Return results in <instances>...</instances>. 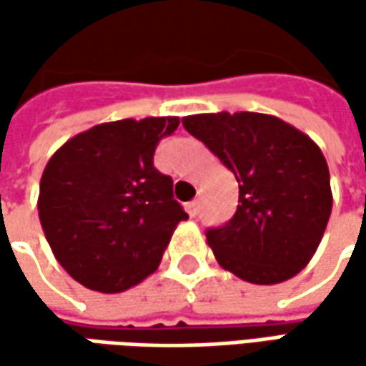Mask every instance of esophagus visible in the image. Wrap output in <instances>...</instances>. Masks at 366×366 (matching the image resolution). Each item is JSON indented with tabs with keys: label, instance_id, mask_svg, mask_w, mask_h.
I'll list each match as a JSON object with an SVG mask.
<instances>
[{
	"label": "esophagus",
	"instance_id": "esophagus-1",
	"mask_svg": "<svg viewBox=\"0 0 366 366\" xmlns=\"http://www.w3.org/2000/svg\"><path fill=\"white\" fill-rule=\"evenodd\" d=\"M185 209H187V214H189L191 218H195V216L199 214V202L193 199V202H189V204L185 205Z\"/></svg>",
	"mask_w": 366,
	"mask_h": 366
}]
</instances>
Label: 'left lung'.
<instances>
[{
	"label": "left lung",
	"mask_w": 366,
	"mask_h": 366,
	"mask_svg": "<svg viewBox=\"0 0 366 366\" xmlns=\"http://www.w3.org/2000/svg\"><path fill=\"white\" fill-rule=\"evenodd\" d=\"M238 181V207L207 244L222 269L254 285L283 283L307 267L332 212L328 162L316 142L277 116L219 112L183 118Z\"/></svg>",
	"instance_id": "8db88e82"
}]
</instances>
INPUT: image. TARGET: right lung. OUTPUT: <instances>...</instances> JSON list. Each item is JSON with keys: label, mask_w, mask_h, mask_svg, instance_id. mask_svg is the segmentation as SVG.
Instances as JSON below:
<instances>
[{"label": "right lung", "mask_w": 366, "mask_h": 366, "mask_svg": "<svg viewBox=\"0 0 366 366\" xmlns=\"http://www.w3.org/2000/svg\"><path fill=\"white\" fill-rule=\"evenodd\" d=\"M179 118L97 124L73 136L44 167L38 216L54 259L83 287L122 293L161 264L177 224L173 179L154 150Z\"/></svg>", "instance_id": "right-lung-1"}]
</instances>
